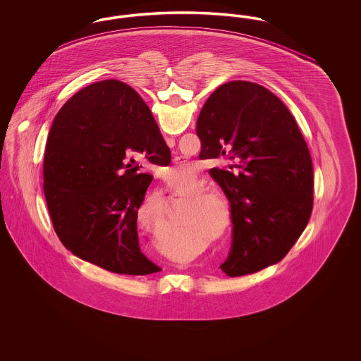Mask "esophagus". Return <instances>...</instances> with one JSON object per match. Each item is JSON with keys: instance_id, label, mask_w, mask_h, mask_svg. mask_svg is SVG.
<instances>
[{"instance_id": "1", "label": "esophagus", "mask_w": 361, "mask_h": 361, "mask_svg": "<svg viewBox=\"0 0 361 361\" xmlns=\"http://www.w3.org/2000/svg\"><path fill=\"white\" fill-rule=\"evenodd\" d=\"M166 143H168L171 147H173V146L176 145V139L172 137H166Z\"/></svg>"}]
</instances>
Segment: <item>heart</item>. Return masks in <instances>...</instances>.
Wrapping results in <instances>:
<instances>
[{
    "label": "heart",
    "mask_w": 361,
    "mask_h": 361,
    "mask_svg": "<svg viewBox=\"0 0 361 361\" xmlns=\"http://www.w3.org/2000/svg\"><path fill=\"white\" fill-rule=\"evenodd\" d=\"M174 172L183 173L185 172L184 166H174ZM173 193L176 196L184 197V199H192V204L195 207H190L188 209L189 219H203L208 224H215L219 219V214L222 211V221L227 222V214H228V208L224 199L215 193H209V192H204V185L199 178H193L190 181H180V183H174L171 184ZM218 204L221 208L216 207ZM159 227L164 230L165 224H164V218L159 216Z\"/></svg>",
    "instance_id": "heart-1"
}]
</instances>
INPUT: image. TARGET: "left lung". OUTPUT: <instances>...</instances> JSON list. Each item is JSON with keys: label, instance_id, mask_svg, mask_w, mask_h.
<instances>
[{"label": "left lung", "instance_id": "8db88e82", "mask_svg": "<svg viewBox=\"0 0 361 361\" xmlns=\"http://www.w3.org/2000/svg\"><path fill=\"white\" fill-rule=\"evenodd\" d=\"M196 133L200 157L237 161L211 169L231 207L222 271L235 277L277 264L306 228L314 202L311 155L291 112L267 87L231 81L208 97Z\"/></svg>", "mask_w": 361, "mask_h": 361}]
</instances>
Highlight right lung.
Listing matches in <instances>:
<instances>
[{"instance_id":"right-lung-1","label":"right lung","mask_w":361,"mask_h":361,"mask_svg":"<svg viewBox=\"0 0 361 361\" xmlns=\"http://www.w3.org/2000/svg\"><path fill=\"white\" fill-rule=\"evenodd\" d=\"M171 159L149 106L131 86L105 80L77 92L52 121L43 162L46 202L65 247L114 274L159 272L140 252L137 209L153 180L142 166H168Z\"/></svg>"}]
</instances>
